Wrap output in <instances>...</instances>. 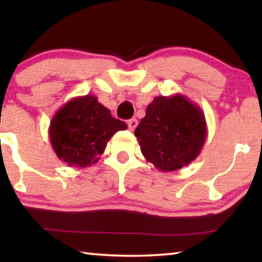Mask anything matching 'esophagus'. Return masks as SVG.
I'll return each instance as SVG.
<instances>
[{
	"instance_id": "34e87169",
	"label": "esophagus",
	"mask_w": 262,
	"mask_h": 262,
	"mask_svg": "<svg viewBox=\"0 0 262 262\" xmlns=\"http://www.w3.org/2000/svg\"><path fill=\"white\" fill-rule=\"evenodd\" d=\"M137 125H138V121H137V119H135V118H132V119H130L127 121V126H128V128H130L131 131H134L136 127H137Z\"/></svg>"
}]
</instances>
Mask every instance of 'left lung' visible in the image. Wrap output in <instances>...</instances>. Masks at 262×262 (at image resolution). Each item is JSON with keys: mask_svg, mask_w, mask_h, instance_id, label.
<instances>
[{"mask_svg": "<svg viewBox=\"0 0 262 262\" xmlns=\"http://www.w3.org/2000/svg\"><path fill=\"white\" fill-rule=\"evenodd\" d=\"M143 156L161 171L181 169L199 156L207 128L202 108L181 94L156 96L136 127Z\"/></svg>", "mask_w": 262, "mask_h": 262, "instance_id": "obj_1", "label": "left lung"}]
</instances>
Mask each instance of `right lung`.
I'll use <instances>...</instances> for the list:
<instances>
[{"instance_id": "obj_1", "label": "right lung", "mask_w": 262, "mask_h": 262, "mask_svg": "<svg viewBox=\"0 0 262 262\" xmlns=\"http://www.w3.org/2000/svg\"><path fill=\"white\" fill-rule=\"evenodd\" d=\"M126 128L96 96L88 94L71 99L57 111L50 123L49 137L60 161L84 168L98 162L111 137Z\"/></svg>"}]
</instances>
